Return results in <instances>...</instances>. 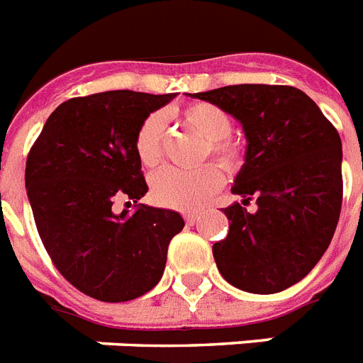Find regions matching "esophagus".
<instances>
[{
	"instance_id": "1",
	"label": "esophagus",
	"mask_w": 363,
	"mask_h": 363,
	"mask_svg": "<svg viewBox=\"0 0 363 363\" xmlns=\"http://www.w3.org/2000/svg\"><path fill=\"white\" fill-rule=\"evenodd\" d=\"M196 221H199V216H196V213H187V216H185V223H187V225H195Z\"/></svg>"
}]
</instances>
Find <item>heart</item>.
Instances as JSON below:
<instances>
[{
    "instance_id": "heart-1",
    "label": "heart",
    "mask_w": 363,
    "mask_h": 363,
    "mask_svg": "<svg viewBox=\"0 0 363 363\" xmlns=\"http://www.w3.org/2000/svg\"><path fill=\"white\" fill-rule=\"evenodd\" d=\"M182 120L189 129L206 140V153L219 159L223 167H234L236 147L227 140L232 133V118L227 110L211 103H193L185 106ZM164 118L147 116L135 138L136 157L144 167H155L163 155ZM223 185V174L216 164H204L196 170H179L167 167L152 178V196L157 204L179 211H196Z\"/></svg>"
}]
</instances>
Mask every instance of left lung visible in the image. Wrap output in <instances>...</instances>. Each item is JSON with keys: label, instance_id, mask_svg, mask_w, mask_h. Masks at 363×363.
I'll return each instance as SVG.
<instances>
[{"label": "left lung", "instance_id": "obj_1", "mask_svg": "<svg viewBox=\"0 0 363 363\" xmlns=\"http://www.w3.org/2000/svg\"><path fill=\"white\" fill-rule=\"evenodd\" d=\"M191 95V94H189ZM240 121L247 146L232 193L257 211L225 208L228 236L213 243L225 279L240 291L275 294L320 260L343 200L341 138L317 103L292 86L238 84L193 94Z\"/></svg>", "mask_w": 363, "mask_h": 363}]
</instances>
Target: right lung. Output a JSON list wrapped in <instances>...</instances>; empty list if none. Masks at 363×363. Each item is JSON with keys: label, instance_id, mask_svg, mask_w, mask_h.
<instances>
[{"label": "right lung", "instance_id": "1", "mask_svg": "<svg viewBox=\"0 0 363 363\" xmlns=\"http://www.w3.org/2000/svg\"><path fill=\"white\" fill-rule=\"evenodd\" d=\"M176 94L103 91L62 103L26 163V191L39 236L60 274L101 301H129L163 277L178 211L138 204L147 193L135 138L142 121Z\"/></svg>", "mask_w": 363, "mask_h": 363}]
</instances>
